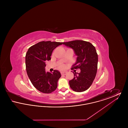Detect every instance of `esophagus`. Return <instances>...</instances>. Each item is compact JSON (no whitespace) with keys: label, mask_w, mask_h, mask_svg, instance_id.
Returning <instances> with one entry per match:
<instances>
[{"label":"esophagus","mask_w":128,"mask_h":128,"mask_svg":"<svg viewBox=\"0 0 128 128\" xmlns=\"http://www.w3.org/2000/svg\"><path fill=\"white\" fill-rule=\"evenodd\" d=\"M67 72H61V75H66Z\"/></svg>","instance_id":"34e87169"}]
</instances>
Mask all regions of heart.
I'll use <instances>...</instances> for the list:
<instances>
[{"label":"heart","instance_id":"b5f03b06","mask_svg":"<svg viewBox=\"0 0 128 128\" xmlns=\"http://www.w3.org/2000/svg\"><path fill=\"white\" fill-rule=\"evenodd\" d=\"M59 68H60L61 70H63V69H64V68H65V65H63V64H61V65H60Z\"/></svg>","mask_w":128,"mask_h":128}]
</instances>
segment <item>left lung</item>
Here are the masks:
<instances>
[{
	"mask_svg": "<svg viewBox=\"0 0 128 128\" xmlns=\"http://www.w3.org/2000/svg\"><path fill=\"white\" fill-rule=\"evenodd\" d=\"M62 44L73 49L77 56L76 62L72 70H80V73L73 72L74 77L69 81L70 86L74 91H85L91 86L97 72L98 55L96 48L91 43L83 40H76Z\"/></svg>",
	"mask_w": 128,
	"mask_h": 128,
	"instance_id": "1",
	"label": "left lung"
}]
</instances>
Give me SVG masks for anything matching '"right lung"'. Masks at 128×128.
<instances>
[{
  "instance_id": "obj_1",
  "label": "right lung",
  "mask_w": 128,
  "mask_h": 128,
  "mask_svg": "<svg viewBox=\"0 0 128 128\" xmlns=\"http://www.w3.org/2000/svg\"><path fill=\"white\" fill-rule=\"evenodd\" d=\"M62 42L42 41L32 46L25 56L26 70L34 86L43 93L50 94L58 86L61 74L57 70L53 72H46V62L51 60L53 50Z\"/></svg>"
}]
</instances>
